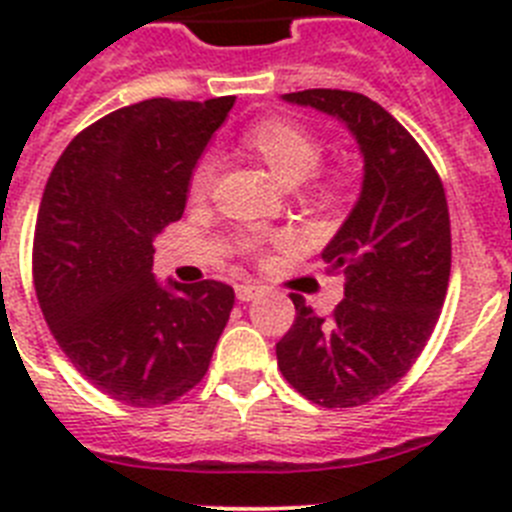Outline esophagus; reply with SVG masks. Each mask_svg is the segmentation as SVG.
I'll return each mask as SVG.
<instances>
[{"mask_svg": "<svg viewBox=\"0 0 512 512\" xmlns=\"http://www.w3.org/2000/svg\"><path fill=\"white\" fill-rule=\"evenodd\" d=\"M261 295V287L256 282H241L235 284V297L241 302H251Z\"/></svg>", "mask_w": 512, "mask_h": 512, "instance_id": "esophagus-1", "label": "esophagus"}]
</instances>
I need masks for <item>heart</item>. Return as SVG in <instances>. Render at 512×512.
<instances>
[{"label": "heart", "mask_w": 512, "mask_h": 512, "mask_svg": "<svg viewBox=\"0 0 512 512\" xmlns=\"http://www.w3.org/2000/svg\"><path fill=\"white\" fill-rule=\"evenodd\" d=\"M243 146L253 156H259L269 166L271 174L289 187L307 182L323 164V143L310 130L287 120H264L253 125L243 133ZM215 176L217 158L207 153L197 161L192 176H189V197L202 200L215 184ZM325 192L336 197L338 187L330 184V187H325ZM269 243H284V235H246L241 241V248L246 253H259Z\"/></svg>", "instance_id": "obj_1"}]
</instances>
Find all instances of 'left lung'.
<instances>
[{
    "label": "left lung",
    "instance_id": "1",
    "mask_svg": "<svg viewBox=\"0 0 512 512\" xmlns=\"http://www.w3.org/2000/svg\"><path fill=\"white\" fill-rule=\"evenodd\" d=\"M333 115L364 156L359 202L325 246L343 274V300L320 318L292 295L297 318L277 343V364L300 395L323 408H356L410 372L441 315L451 274V223L441 176L418 140L364 94H284Z\"/></svg>",
    "mask_w": 512,
    "mask_h": 512
}]
</instances>
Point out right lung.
Returning <instances> with one entry per match:
<instances>
[{
	"mask_svg": "<svg viewBox=\"0 0 512 512\" xmlns=\"http://www.w3.org/2000/svg\"><path fill=\"white\" fill-rule=\"evenodd\" d=\"M235 97H156L104 115L53 166L33 238L43 318L84 379L133 408L200 384L233 287L153 277V238L184 215L189 176Z\"/></svg>",
	"mask_w": 512,
	"mask_h": 512,
	"instance_id": "right-lung-1",
	"label": "right lung"
}]
</instances>
